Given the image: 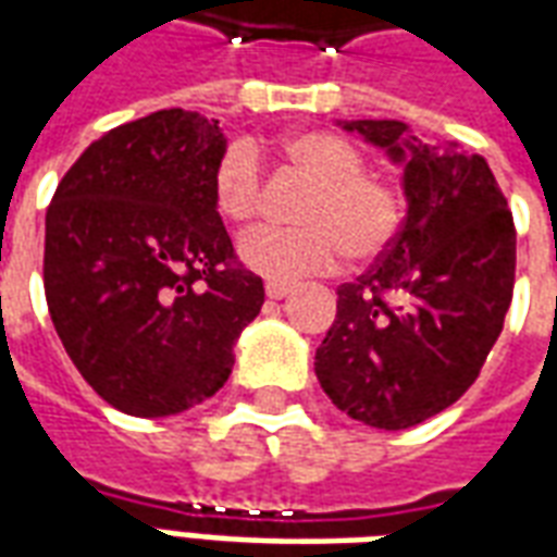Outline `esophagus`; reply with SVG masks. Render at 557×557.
<instances>
[{
  "mask_svg": "<svg viewBox=\"0 0 557 557\" xmlns=\"http://www.w3.org/2000/svg\"><path fill=\"white\" fill-rule=\"evenodd\" d=\"M289 292H292L289 283H280V280H268V283H265V295H268V298H274V301L286 298Z\"/></svg>",
  "mask_w": 557,
  "mask_h": 557,
  "instance_id": "1",
  "label": "esophagus"
}]
</instances>
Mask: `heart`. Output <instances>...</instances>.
Returning a JSON list of instances; mask_svg holds the SVG:
<instances>
[{
  "label": "heart",
  "instance_id": "obj_1",
  "mask_svg": "<svg viewBox=\"0 0 557 557\" xmlns=\"http://www.w3.org/2000/svg\"><path fill=\"white\" fill-rule=\"evenodd\" d=\"M280 154L310 182L295 208L298 226L256 230L238 244L242 262L268 280H298L327 271L346 256L375 262L397 242L406 202L399 187L351 139L331 131H304L280 143ZM211 199L226 223L244 226L262 206V166L250 143H232L211 170Z\"/></svg>",
  "mask_w": 557,
  "mask_h": 557
}]
</instances>
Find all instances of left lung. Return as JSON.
Here are the masks:
<instances>
[{
  "mask_svg": "<svg viewBox=\"0 0 557 557\" xmlns=\"http://www.w3.org/2000/svg\"><path fill=\"white\" fill-rule=\"evenodd\" d=\"M406 160L409 214L370 271L337 289L319 385L375 430H409L474 385L513 301L516 226L490 163L430 148L403 122H351Z\"/></svg>",
  "mask_w": 557,
  "mask_h": 557,
  "instance_id": "8db88e82",
  "label": "left lung"
}]
</instances>
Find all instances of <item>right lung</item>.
<instances>
[{"label": "right lung", "mask_w": 557, "mask_h": 557, "mask_svg": "<svg viewBox=\"0 0 557 557\" xmlns=\"http://www.w3.org/2000/svg\"><path fill=\"white\" fill-rule=\"evenodd\" d=\"M223 148L214 119L160 110L95 139L47 208L55 334L95 394L134 418L214 397L265 301L211 199Z\"/></svg>", "instance_id": "obj_1"}]
</instances>
